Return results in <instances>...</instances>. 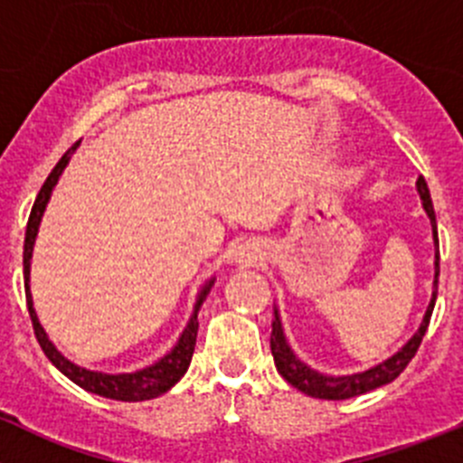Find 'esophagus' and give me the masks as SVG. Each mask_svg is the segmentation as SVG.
Wrapping results in <instances>:
<instances>
[{
  "label": "esophagus",
  "instance_id": "esophagus-1",
  "mask_svg": "<svg viewBox=\"0 0 463 463\" xmlns=\"http://www.w3.org/2000/svg\"><path fill=\"white\" fill-rule=\"evenodd\" d=\"M259 259V254L254 252L252 248H250V245H239V248L234 250V252H232V261H236V263H254Z\"/></svg>",
  "mask_w": 463,
  "mask_h": 463
}]
</instances>
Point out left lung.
I'll return each mask as SVG.
<instances>
[{"mask_svg":"<svg viewBox=\"0 0 463 463\" xmlns=\"http://www.w3.org/2000/svg\"><path fill=\"white\" fill-rule=\"evenodd\" d=\"M416 191L420 195L422 209H425L430 224H432V239H434V284H432V298H430V305H427L425 316H422V323L418 327V332L400 347L395 354H391L389 359L380 361L375 366H371L368 371L352 373V375H325V373L316 371L309 364L295 354L293 347L286 341L284 327H281L279 309L275 307V320H272V336H270V350L275 356V366L279 371V375L288 382L290 386H295L302 393L311 395V398L320 400H347L354 398V395L368 393L373 389H380V386L393 382L400 373L407 368L409 361L413 359L416 350L420 347L422 336L427 332V325L432 318L434 302H437L439 293V232H437V215H434V204L432 197H430V188L422 177L416 179Z\"/></svg>","mask_w":463,"mask_h":463,"instance_id":"left-lung-1","label":"left lung"}]
</instances>
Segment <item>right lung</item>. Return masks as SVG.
Returning a JSON list of instances; mask_svg holds the SVG:
<instances>
[{
    "label": "right lung",
    "instance_id": "right-lung-1",
    "mask_svg": "<svg viewBox=\"0 0 463 463\" xmlns=\"http://www.w3.org/2000/svg\"><path fill=\"white\" fill-rule=\"evenodd\" d=\"M79 143L72 145L63 156L59 158V163L54 165V170L50 173V177L45 179L43 184L41 193H38L36 202H33V209H31L29 222H26V236H24V257H22V263H24V293H26V307H29V316L31 323H33V332H36L38 343H41L43 352L47 354V359L63 373L68 380H72L74 384L81 386V389L90 391L95 395H102V398H111V400H122V402H143V400H152L163 395L165 391L173 389L179 380L184 377V373L188 371L193 359V350H195V341H197V314H200L202 302L206 300V295H209L211 286H213L215 277H211L204 286L197 293L195 307H193V314L188 318L186 327H184L182 336L177 338L173 350L168 354H163L161 359L154 361L152 366H145L140 371L134 373H99V371H88V368L79 366L74 361H70L54 343L50 341L47 336L45 327L38 320L36 309H33V298H31V257H33V245H36V236H38V227H41L43 213H45L47 204H50V197L54 186L59 184V177L63 175V170L68 168L70 158L72 154L77 152Z\"/></svg>",
    "mask_w": 463,
    "mask_h": 463
}]
</instances>
